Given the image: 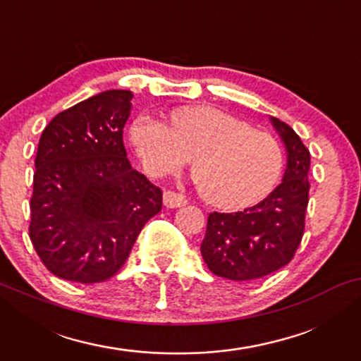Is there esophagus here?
I'll return each mask as SVG.
<instances>
[{"label": "esophagus", "instance_id": "obj_1", "mask_svg": "<svg viewBox=\"0 0 361 361\" xmlns=\"http://www.w3.org/2000/svg\"><path fill=\"white\" fill-rule=\"evenodd\" d=\"M187 204V199L184 194L176 190H166L164 192V205L169 207V209H177V207H182Z\"/></svg>", "mask_w": 361, "mask_h": 361}]
</instances>
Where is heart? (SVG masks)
<instances>
[{
	"label": "heart",
	"instance_id": "1",
	"mask_svg": "<svg viewBox=\"0 0 361 361\" xmlns=\"http://www.w3.org/2000/svg\"><path fill=\"white\" fill-rule=\"evenodd\" d=\"M131 141L152 176L177 174L195 159L200 194L220 209L258 204L283 174L284 154L273 135L209 105L176 110L171 128L152 116H137Z\"/></svg>",
	"mask_w": 361,
	"mask_h": 361
}]
</instances>
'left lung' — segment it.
I'll return each instance as SVG.
<instances>
[{"label": "left lung", "mask_w": 361, "mask_h": 361, "mask_svg": "<svg viewBox=\"0 0 361 361\" xmlns=\"http://www.w3.org/2000/svg\"><path fill=\"white\" fill-rule=\"evenodd\" d=\"M271 123L288 149L284 179L258 205L207 220L202 258L215 276L231 281L264 278L290 263L304 235L309 204L310 152L278 118Z\"/></svg>", "instance_id": "obj_1"}]
</instances>
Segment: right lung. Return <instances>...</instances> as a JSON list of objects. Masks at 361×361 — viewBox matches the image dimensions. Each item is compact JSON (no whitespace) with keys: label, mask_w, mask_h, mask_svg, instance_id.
Returning <instances> with one entry per match:
<instances>
[{"label":"right lung","mask_w":361,"mask_h":361,"mask_svg":"<svg viewBox=\"0 0 361 361\" xmlns=\"http://www.w3.org/2000/svg\"><path fill=\"white\" fill-rule=\"evenodd\" d=\"M131 98L130 90L98 93L54 116L39 140L29 238L57 278L110 279L162 209V190L126 157Z\"/></svg>","instance_id":"right-lung-1"}]
</instances>
